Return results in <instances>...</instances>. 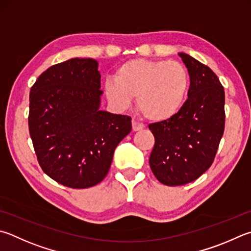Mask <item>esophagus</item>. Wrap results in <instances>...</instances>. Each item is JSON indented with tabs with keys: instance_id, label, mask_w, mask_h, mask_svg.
<instances>
[{
	"instance_id": "1",
	"label": "esophagus",
	"mask_w": 251,
	"mask_h": 251,
	"mask_svg": "<svg viewBox=\"0 0 251 251\" xmlns=\"http://www.w3.org/2000/svg\"><path fill=\"white\" fill-rule=\"evenodd\" d=\"M131 125H133V130L134 131H138V130H141L144 128V124H141V123L137 122L136 120L131 121Z\"/></svg>"
}]
</instances>
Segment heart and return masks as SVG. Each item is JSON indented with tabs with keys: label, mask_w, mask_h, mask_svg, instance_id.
<instances>
[{
	"label": "heart",
	"mask_w": 251,
	"mask_h": 251,
	"mask_svg": "<svg viewBox=\"0 0 251 251\" xmlns=\"http://www.w3.org/2000/svg\"><path fill=\"white\" fill-rule=\"evenodd\" d=\"M190 85L189 74L176 61L133 59L104 83L107 99L128 107L136 97L138 111L152 122L169 120L180 110Z\"/></svg>",
	"instance_id": "b5f03b06"
}]
</instances>
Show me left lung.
Instances as JSON below:
<instances>
[{"mask_svg": "<svg viewBox=\"0 0 251 251\" xmlns=\"http://www.w3.org/2000/svg\"><path fill=\"white\" fill-rule=\"evenodd\" d=\"M179 56L190 75L189 99L169 120L148 126L154 137L150 168L169 186L190 183L212 166L225 128V92L217 75L197 59Z\"/></svg>", "mask_w": 251, "mask_h": 251, "instance_id": "1", "label": "left lung"}]
</instances>
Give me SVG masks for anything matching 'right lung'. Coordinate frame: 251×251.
I'll use <instances>...</instances> for the list:
<instances>
[{"instance_id": "add662e5", "label": "right lung", "mask_w": 251, "mask_h": 251, "mask_svg": "<svg viewBox=\"0 0 251 251\" xmlns=\"http://www.w3.org/2000/svg\"><path fill=\"white\" fill-rule=\"evenodd\" d=\"M100 88L98 61L75 58L48 68L30 89L28 128L38 163L68 188L100 183L131 130V117L99 110Z\"/></svg>"}]
</instances>
